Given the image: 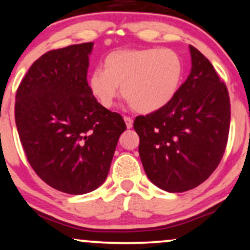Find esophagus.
I'll use <instances>...</instances> for the list:
<instances>
[{"mask_svg":"<svg viewBox=\"0 0 250 250\" xmlns=\"http://www.w3.org/2000/svg\"><path fill=\"white\" fill-rule=\"evenodd\" d=\"M123 120H125V125H127V128L130 129V128L132 127V120H131V118H129V116L125 115V116H123Z\"/></svg>","mask_w":250,"mask_h":250,"instance_id":"obj_1","label":"esophagus"}]
</instances>
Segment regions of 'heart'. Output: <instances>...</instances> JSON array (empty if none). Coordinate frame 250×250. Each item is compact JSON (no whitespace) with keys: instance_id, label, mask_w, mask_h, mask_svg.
<instances>
[{"instance_id":"1","label":"heart","mask_w":250,"mask_h":250,"mask_svg":"<svg viewBox=\"0 0 250 250\" xmlns=\"http://www.w3.org/2000/svg\"><path fill=\"white\" fill-rule=\"evenodd\" d=\"M183 78V62L168 48L119 49L104 60L88 77L91 93L105 108L122 96L140 113L159 110L174 99Z\"/></svg>"}]
</instances>
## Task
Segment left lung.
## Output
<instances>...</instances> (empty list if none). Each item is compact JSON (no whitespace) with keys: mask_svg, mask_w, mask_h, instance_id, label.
<instances>
[{"mask_svg":"<svg viewBox=\"0 0 250 250\" xmlns=\"http://www.w3.org/2000/svg\"><path fill=\"white\" fill-rule=\"evenodd\" d=\"M190 75L164 108L137 116L138 152L150 181L183 192L203 183L219 165L229 131V91L209 60L189 46Z\"/></svg>","mask_w":250,"mask_h":250,"instance_id":"obj_1","label":"left lung"}]
</instances>
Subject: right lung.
I'll return each instance as SVG.
<instances>
[{
    "label": "right lung",
    "instance_id": "obj_1",
    "mask_svg": "<svg viewBox=\"0 0 250 250\" xmlns=\"http://www.w3.org/2000/svg\"><path fill=\"white\" fill-rule=\"evenodd\" d=\"M93 42L54 49L31 65L16 93L15 121L34 172L65 194L82 195L105 182L122 116L97 102L88 87Z\"/></svg>",
    "mask_w": 250,
    "mask_h": 250
}]
</instances>
